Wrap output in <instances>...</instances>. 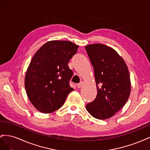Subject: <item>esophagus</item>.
Instances as JSON below:
<instances>
[{
  "mask_svg": "<svg viewBox=\"0 0 150 150\" xmlns=\"http://www.w3.org/2000/svg\"><path fill=\"white\" fill-rule=\"evenodd\" d=\"M83 85V81H81V82L80 83L77 84V86H78V88H82Z\"/></svg>",
  "mask_w": 150,
  "mask_h": 150,
  "instance_id": "esophagus-1",
  "label": "esophagus"
}]
</instances>
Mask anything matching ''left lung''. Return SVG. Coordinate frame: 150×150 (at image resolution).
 I'll use <instances>...</instances> for the list:
<instances>
[{
    "instance_id": "8db88e82",
    "label": "left lung",
    "mask_w": 150,
    "mask_h": 150,
    "mask_svg": "<svg viewBox=\"0 0 150 150\" xmlns=\"http://www.w3.org/2000/svg\"><path fill=\"white\" fill-rule=\"evenodd\" d=\"M94 67L97 96L86 108L98 120H106L124 106L131 93L129 70L125 61L114 49L102 44L85 47Z\"/></svg>"
}]
</instances>
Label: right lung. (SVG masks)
Segmentation results:
<instances>
[{"instance_id": "obj_1", "label": "right lung", "mask_w": 150, "mask_h": 150, "mask_svg": "<svg viewBox=\"0 0 150 150\" xmlns=\"http://www.w3.org/2000/svg\"><path fill=\"white\" fill-rule=\"evenodd\" d=\"M79 46L68 40H51L35 53L25 76V89L30 103L39 111L51 113L64 104L74 90L73 75L68 62Z\"/></svg>"}]
</instances>
